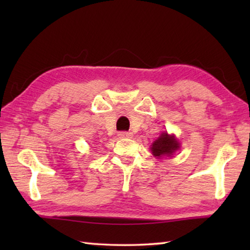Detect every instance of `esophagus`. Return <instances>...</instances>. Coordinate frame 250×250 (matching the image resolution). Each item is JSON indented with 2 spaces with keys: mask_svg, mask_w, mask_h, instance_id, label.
<instances>
[{
  "mask_svg": "<svg viewBox=\"0 0 250 250\" xmlns=\"http://www.w3.org/2000/svg\"><path fill=\"white\" fill-rule=\"evenodd\" d=\"M131 135H132V133L131 132H119L118 137L125 139V138H131Z\"/></svg>",
  "mask_w": 250,
  "mask_h": 250,
  "instance_id": "obj_1",
  "label": "esophagus"
}]
</instances>
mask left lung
Listing matches in <instances>:
<instances>
[{
	"label": "left lung",
	"mask_w": 250,
	"mask_h": 250,
	"mask_svg": "<svg viewBox=\"0 0 250 250\" xmlns=\"http://www.w3.org/2000/svg\"><path fill=\"white\" fill-rule=\"evenodd\" d=\"M150 149L155 158L162 159L163 156H172L174 154L180 149V142L173 134L170 135L167 132H163L152 143Z\"/></svg>",
	"instance_id": "obj_1"
}]
</instances>
